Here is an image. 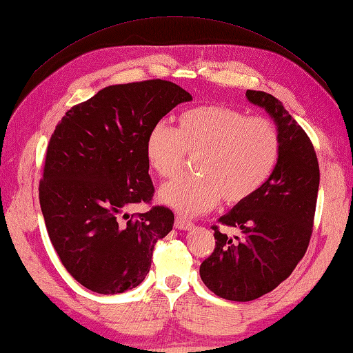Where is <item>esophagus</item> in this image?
I'll return each instance as SVG.
<instances>
[{
  "label": "esophagus",
  "instance_id": "esophagus-1",
  "mask_svg": "<svg viewBox=\"0 0 353 353\" xmlns=\"http://www.w3.org/2000/svg\"><path fill=\"white\" fill-rule=\"evenodd\" d=\"M174 227L177 230H191L193 228V222L185 219L182 216H176V221H174Z\"/></svg>",
  "mask_w": 353,
  "mask_h": 353
}]
</instances>
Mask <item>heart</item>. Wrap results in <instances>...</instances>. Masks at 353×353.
<instances>
[{
	"mask_svg": "<svg viewBox=\"0 0 353 353\" xmlns=\"http://www.w3.org/2000/svg\"><path fill=\"white\" fill-rule=\"evenodd\" d=\"M146 159L160 177L176 176L187 156L196 174L165 183L159 199L183 216L211 210L221 199L245 202L276 168L281 134L274 121L250 117L238 108L201 105L177 117V128L157 123L146 136Z\"/></svg>",
	"mask_w": 353,
	"mask_h": 353,
	"instance_id": "1",
	"label": "heart"
}]
</instances>
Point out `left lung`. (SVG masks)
<instances>
[{
  "label": "left lung",
  "mask_w": 353,
  "mask_h": 353,
  "mask_svg": "<svg viewBox=\"0 0 353 353\" xmlns=\"http://www.w3.org/2000/svg\"><path fill=\"white\" fill-rule=\"evenodd\" d=\"M247 99L276 121L279 159L264 187L219 219L223 227L239 228L242 239L211 227L216 245L199 270L214 294L239 303L272 292L304 258L319 187L316 152L298 121L270 94L248 89Z\"/></svg>",
  "instance_id": "obj_1"
}]
</instances>
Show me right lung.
Returning <instances> with one entry per match:
<instances>
[{"label": "right lung", "instance_id": "1", "mask_svg": "<svg viewBox=\"0 0 353 353\" xmlns=\"http://www.w3.org/2000/svg\"><path fill=\"white\" fill-rule=\"evenodd\" d=\"M191 95L166 80L101 89L70 108L50 136L40 205L49 239L75 281L101 294L137 287L150 272L156 242L172 230L174 214L151 203L146 136L163 115Z\"/></svg>", "mask_w": 353, "mask_h": 353}]
</instances>
